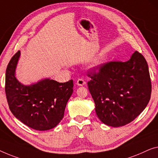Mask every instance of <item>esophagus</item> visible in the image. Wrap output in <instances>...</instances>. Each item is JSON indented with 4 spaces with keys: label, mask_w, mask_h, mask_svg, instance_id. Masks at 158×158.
Instances as JSON below:
<instances>
[{
    "label": "esophagus",
    "mask_w": 158,
    "mask_h": 158,
    "mask_svg": "<svg viewBox=\"0 0 158 158\" xmlns=\"http://www.w3.org/2000/svg\"><path fill=\"white\" fill-rule=\"evenodd\" d=\"M85 84H86V82H85V81H84L83 79H79L77 81V84L78 86H84Z\"/></svg>",
    "instance_id": "1"
}]
</instances>
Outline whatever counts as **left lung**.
Instances as JSON below:
<instances>
[{"instance_id":"8db88e82","label":"left lung","mask_w":158,"mask_h":158,"mask_svg":"<svg viewBox=\"0 0 158 158\" xmlns=\"http://www.w3.org/2000/svg\"><path fill=\"white\" fill-rule=\"evenodd\" d=\"M89 90L101 121L112 127L131 123L147 106L151 95L148 63L138 51L127 62H110L88 74Z\"/></svg>"}]
</instances>
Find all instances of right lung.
I'll list each match as a JSON object with an SVG mask.
<instances>
[{
	"label": "right lung",
	"instance_id": "obj_1",
	"mask_svg": "<svg viewBox=\"0 0 158 158\" xmlns=\"http://www.w3.org/2000/svg\"><path fill=\"white\" fill-rule=\"evenodd\" d=\"M20 56L18 51L6 69L5 91L9 109L16 118L35 130L55 128L64 117L66 106L73 93V80L59 83L46 78L24 85L15 77Z\"/></svg>",
	"mask_w": 158,
	"mask_h": 158
}]
</instances>
